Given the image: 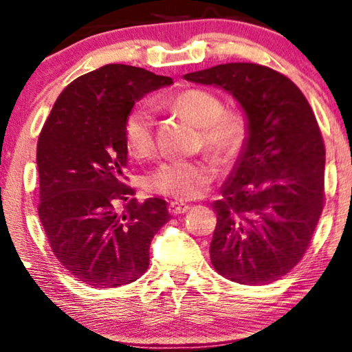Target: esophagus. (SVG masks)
Returning a JSON list of instances; mask_svg holds the SVG:
<instances>
[{"instance_id": "esophagus-1", "label": "esophagus", "mask_w": 352, "mask_h": 352, "mask_svg": "<svg viewBox=\"0 0 352 352\" xmlns=\"http://www.w3.org/2000/svg\"><path fill=\"white\" fill-rule=\"evenodd\" d=\"M190 209L188 204L185 203H179V201H172L170 204H168V212L172 215H180V214H185L186 210Z\"/></svg>"}]
</instances>
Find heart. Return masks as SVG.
<instances>
[{"mask_svg": "<svg viewBox=\"0 0 352 352\" xmlns=\"http://www.w3.org/2000/svg\"><path fill=\"white\" fill-rule=\"evenodd\" d=\"M173 106L201 129L204 146L220 159L233 157L248 138V119L238 109L225 111L222 98L208 90H188L173 98ZM125 144L130 154L146 157L154 149V119L148 106H135L124 124ZM215 177L208 161L172 159L159 166L148 179L154 193L175 199H195Z\"/></svg>", "mask_w": 352, "mask_h": 352, "instance_id": "b5f03b06", "label": "heart"}]
</instances>
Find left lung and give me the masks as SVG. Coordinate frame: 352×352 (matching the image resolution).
Instances as JSON below:
<instances>
[{
	"instance_id": "left-lung-1",
	"label": "left lung",
	"mask_w": 352,
	"mask_h": 352,
	"mask_svg": "<svg viewBox=\"0 0 352 352\" xmlns=\"http://www.w3.org/2000/svg\"><path fill=\"white\" fill-rule=\"evenodd\" d=\"M185 80L230 93L248 138L215 201L210 262L225 278L264 285L301 261L323 209L325 148L306 96L277 70L220 64Z\"/></svg>"
}]
</instances>
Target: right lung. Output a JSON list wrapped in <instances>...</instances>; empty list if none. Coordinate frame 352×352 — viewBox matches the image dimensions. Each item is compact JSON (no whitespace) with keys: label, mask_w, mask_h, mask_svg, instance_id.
<instances>
[{"label":"right lung","mask_w":352,"mask_h":352,"mask_svg":"<svg viewBox=\"0 0 352 352\" xmlns=\"http://www.w3.org/2000/svg\"><path fill=\"white\" fill-rule=\"evenodd\" d=\"M142 67L107 64L69 83L36 148L38 217L54 256L95 288L132 283L149 265V245L168 222L167 203H138L125 185L124 124L135 102L172 85ZM124 204L126 210L117 213Z\"/></svg>","instance_id":"add662e5"}]
</instances>
